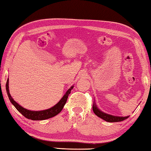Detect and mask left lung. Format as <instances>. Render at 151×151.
<instances>
[{"label": "left lung", "mask_w": 151, "mask_h": 151, "mask_svg": "<svg viewBox=\"0 0 151 151\" xmlns=\"http://www.w3.org/2000/svg\"><path fill=\"white\" fill-rule=\"evenodd\" d=\"M93 110L95 115H97L98 117L100 118L104 119L105 121L108 122H118L123 121L124 119H127L128 116L127 117H118V116H114L111 115H109L107 114L104 113L97 108V107L95 106V104H93Z\"/></svg>", "instance_id": "left-lung-1"}]
</instances>
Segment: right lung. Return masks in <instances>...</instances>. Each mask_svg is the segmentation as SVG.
I'll use <instances>...</instances> for the list:
<instances>
[{"label": "right lung", "mask_w": 151, "mask_h": 151, "mask_svg": "<svg viewBox=\"0 0 151 151\" xmlns=\"http://www.w3.org/2000/svg\"><path fill=\"white\" fill-rule=\"evenodd\" d=\"M73 88V87H72L69 88L68 91L66 93V94L64 95V96L62 98L61 100H60V101L57 104L56 106L51 107L48 109L46 110H43V111H30L27 109L23 108V107H21L20 105H19L17 103L14 101L13 98L11 97L10 93H9V79H7L6 83V90L7 95L9 98L12 104L15 107V108L18 110L20 113L23 115L24 117H25L26 118L32 119V120H44V119H46L50 118H52L55 116H56L57 114H58L60 112L62 111V109H63L64 105L66 103L67 99H68V95L70 93L71 90Z\"/></svg>", "instance_id": "obj_1"}]
</instances>
